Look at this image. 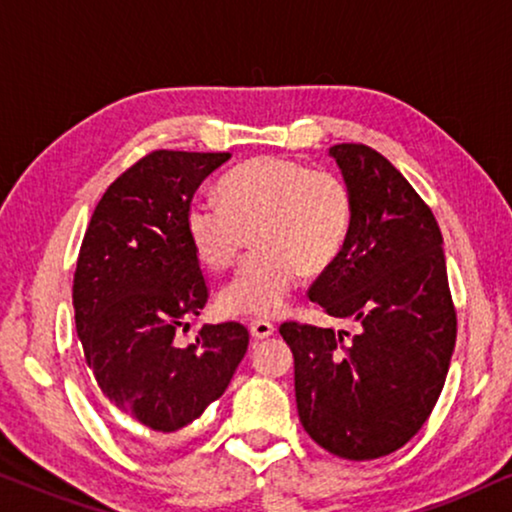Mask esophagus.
<instances>
[{
  "mask_svg": "<svg viewBox=\"0 0 512 512\" xmlns=\"http://www.w3.org/2000/svg\"><path fill=\"white\" fill-rule=\"evenodd\" d=\"M276 332V327L267 323V320H252L250 323V337L252 339H267Z\"/></svg>",
  "mask_w": 512,
  "mask_h": 512,
  "instance_id": "obj_1",
  "label": "esophagus"
}]
</instances>
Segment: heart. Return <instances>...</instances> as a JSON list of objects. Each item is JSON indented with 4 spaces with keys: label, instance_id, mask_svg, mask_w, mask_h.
Returning <instances> with one entry per match:
<instances>
[{
    "label": "heart",
    "instance_id": "1",
    "mask_svg": "<svg viewBox=\"0 0 512 512\" xmlns=\"http://www.w3.org/2000/svg\"><path fill=\"white\" fill-rule=\"evenodd\" d=\"M217 201L194 199L187 206L185 234L196 260L222 271L238 260L248 234L257 248L217 295L227 316L281 313L302 271H325L349 236L344 182L283 156H260L229 170L217 185Z\"/></svg>",
    "mask_w": 512,
    "mask_h": 512
}]
</instances>
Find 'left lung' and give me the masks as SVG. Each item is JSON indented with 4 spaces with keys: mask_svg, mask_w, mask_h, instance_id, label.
<instances>
[{
    "mask_svg": "<svg viewBox=\"0 0 512 512\" xmlns=\"http://www.w3.org/2000/svg\"><path fill=\"white\" fill-rule=\"evenodd\" d=\"M330 156L351 196L349 236L309 299L358 332L283 323L304 431L351 461L379 459L419 433L456 342L442 234L403 173L365 145Z\"/></svg>",
    "mask_w": 512,
    "mask_h": 512,
    "instance_id": "8db88e82",
    "label": "left lung"
}]
</instances>
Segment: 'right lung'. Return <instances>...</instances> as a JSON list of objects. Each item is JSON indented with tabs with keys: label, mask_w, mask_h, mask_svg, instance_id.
Segmentation results:
<instances>
[{
	"label": "right lung",
	"mask_w": 512,
	"mask_h": 512,
	"mask_svg": "<svg viewBox=\"0 0 512 512\" xmlns=\"http://www.w3.org/2000/svg\"><path fill=\"white\" fill-rule=\"evenodd\" d=\"M229 159L147 154L102 194L81 243L72 304L84 360L109 403L152 431L199 419L248 351L238 323L203 325L194 344L175 346V332L208 302L185 234L187 206Z\"/></svg>",
	"instance_id": "1"
}]
</instances>
